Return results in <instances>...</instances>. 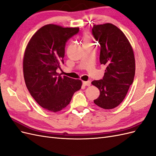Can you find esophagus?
Listing matches in <instances>:
<instances>
[{"mask_svg":"<svg viewBox=\"0 0 156 156\" xmlns=\"http://www.w3.org/2000/svg\"><path fill=\"white\" fill-rule=\"evenodd\" d=\"M83 84H84V86H88V87H89V86H90V84H91V82H90V81H83Z\"/></svg>","mask_w":156,"mask_h":156,"instance_id":"34e87169","label":"esophagus"}]
</instances>
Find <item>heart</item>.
<instances>
[{
	"mask_svg": "<svg viewBox=\"0 0 156 156\" xmlns=\"http://www.w3.org/2000/svg\"><path fill=\"white\" fill-rule=\"evenodd\" d=\"M87 41H88V40L87 37H85V38H84V42H87Z\"/></svg>",
	"mask_w": 156,
	"mask_h": 156,
	"instance_id": "heart-1",
	"label": "heart"
}]
</instances>
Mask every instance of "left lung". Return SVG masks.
<instances>
[{
	"label": "left lung",
	"instance_id": "8db88e82",
	"mask_svg": "<svg viewBox=\"0 0 156 156\" xmlns=\"http://www.w3.org/2000/svg\"><path fill=\"white\" fill-rule=\"evenodd\" d=\"M92 34L100 44V64L106 66L104 76L92 84L100 92L96 105L112 109L124 100L135 73L133 48L120 29L111 23L94 25Z\"/></svg>",
	"mask_w": 156,
	"mask_h": 156
}]
</instances>
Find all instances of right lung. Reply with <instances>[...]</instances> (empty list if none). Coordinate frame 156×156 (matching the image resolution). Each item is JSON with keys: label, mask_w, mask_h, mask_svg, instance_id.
<instances>
[{"label": "right lung", "mask_w": 156, "mask_h": 156, "mask_svg": "<svg viewBox=\"0 0 156 156\" xmlns=\"http://www.w3.org/2000/svg\"><path fill=\"white\" fill-rule=\"evenodd\" d=\"M79 30L46 25L32 36L25 49L23 68L26 86L36 101L51 112L63 109L81 88V80L56 72L64 64L66 43Z\"/></svg>", "instance_id": "add662e5"}]
</instances>
